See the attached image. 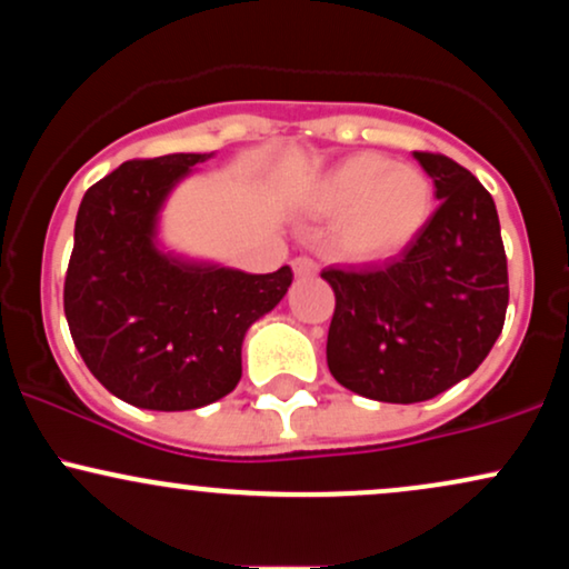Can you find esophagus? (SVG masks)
<instances>
[{"instance_id": "esophagus-1", "label": "esophagus", "mask_w": 569, "mask_h": 569, "mask_svg": "<svg viewBox=\"0 0 569 569\" xmlns=\"http://www.w3.org/2000/svg\"><path fill=\"white\" fill-rule=\"evenodd\" d=\"M291 267H293V276L297 278H312L318 272V264L307 257H297L291 262Z\"/></svg>"}]
</instances>
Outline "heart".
Returning a JSON list of instances; mask_svg holds the SVG:
<instances>
[{
  "label": "heart",
  "instance_id": "b5f03b06",
  "mask_svg": "<svg viewBox=\"0 0 569 569\" xmlns=\"http://www.w3.org/2000/svg\"><path fill=\"white\" fill-rule=\"evenodd\" d=\"M310 206L339 217L335 248L350 262H385L415 243L433 213V184L420 168L377 152L339 160L316 181Z\"/></svg>",
  "mask_w": 569,
  "mask_h": 569
}]
</instances>
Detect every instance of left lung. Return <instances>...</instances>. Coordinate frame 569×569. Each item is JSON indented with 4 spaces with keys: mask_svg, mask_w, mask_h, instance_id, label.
Returning <instances> with one entry per match:
<instances>
[{
    "mask_svg": "<svg viewBox=\"0 0 569 569\" xmlns=\"http://www.w3.org/2000/svg\"><path fill=\"white\" fill-rule=\"evenodd\" d=\"M441 206L401 257L321 272L335 289L326 361L342 388L417 403L471 377L508 307V264L492 194L443 154L415 152Z\"/></svg>",
    "mask_w": 569,
    "mask_h": 569,
    "instance_id": "8db88e82",
    "label": "left lung"
}]
</instances>
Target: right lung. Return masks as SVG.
Segmentation results:
<instances>
[{"label":"right lung","mask_w":569,"mask_h":569,"mask_svg":"<svg viewBox=\"0 0 569 569\" xmlns=\"http://www.w3.org/2000/svg\"><path fill=\"white\" fill-rule=\"evenodd\" d=\"M211 158L122 162L77 211L63 312L84 367L130 407L187 411L232 393L246 331L293 280L289 264L251 276L160 243L166 200Z\"/></svg>","instance_id":"1"}]
</instances>
